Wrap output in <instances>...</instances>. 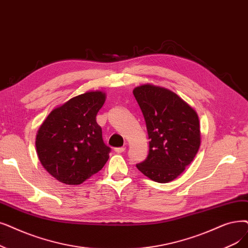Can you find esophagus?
I'll return each instance as SVG.
<instances>
[{
    "label": "esophagus",
    "instance_id": "1",
    "mask_svg": "<svg viewBox=\"0 0 248 248\" xmlns=\"http://www.w3.org/2000/svg\"><path fill=\"white\" fill-rule=\"evenodd\" d=\"M114 151L116 153H123L125 151V147H120V148H114Z\"/></svg>",
    "mask_w": 248,
    "mask_h": 248
}]
</instances>
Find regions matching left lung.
I'll list each match as a JSON object with an SVG mask.
<instances>
[{"instance_id":"obj_1","label":"left lung","mask_w":248,"mask_h":248,"mask_svg":"<svg viewBox=\"0 0 248 248\" xmlns=\"http://www.w3.org/2000/svg\"><path fill=\"white\" fill-rule=\"evenodd\" d=\"M150 139L149 154L137 164L142 173L160 184L174 180L196 157L201 145L197 111L167 88L153 84L133 90Z\"/></svg>"}]
</instances>
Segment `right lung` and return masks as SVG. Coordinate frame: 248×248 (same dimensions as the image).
<instances>
[{
    "instance_id": "1",
    "label": "right lung",
    "mask_w": 248,
    "mask_h": 248,
    "mask_svg": "<svg viewBox=\"0 0 248 248\" xmlns=\"http://www.w3.org/2000/svg\"><path fill=\"white\" fill-rule=\"evenodd\" d=\"M103 91H88L56 107L41 124L35 140L41 165L62 184L81 185L103 168L110 148L102 140L96 115Z\"/></svg>"
}]
</instances>
